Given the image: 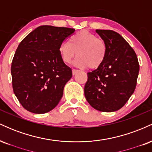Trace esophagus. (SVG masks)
Masks as SVG:
<instances>
[{"instance_id":"1","label":"esophagus","mask_w":152,"mask_h":152,"mask_svg":"<svg viewBox=\"0 0 152 152\" xmlns=\"http://www.w3.org/2000/svg\"><path fill=\"white\" fill-rule=\"evenodd\" d=\"M78 71H79L76 70V69H73V70H72V74L74 76V75H76V74H77Z\"/></svg>"}]
</instances>
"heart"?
Instances as JSON below:
<instances>
[{
    "label": "heart",
    "mask_w": 152,
    "mask_h": 152,
    "mask_svg": "<svg viewBox=\"0 0 152 152\" xmlns=\"http://www.w3.org/2000/svg\"><path fill=\"white\" fill-rule=\"evenodd\" d=\"M58 51L65 64H70L77 54L78 57L75 61V65L79 68L89 67L96 69L100 67L105 60L107 46L102 38L83 30L73 35L69 43H61Z\"/></svg>",
    "instance_id": "b5f03b06"
}]
</instances>
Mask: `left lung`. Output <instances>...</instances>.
<instances>
[{
	"label": "left lung",
	"instance_id": "left-lung-1",
	"mask_svg": "<svg viewBox=\"0 0 152 152\" xmlns=\"http://www.w3.org/2000/svg\"><path fill=\"white\" fill-rule=\"evenodd\" d=\"M96 32L105 41L107 53L102 65L87 74L84 95L95 109L113 112L123 107L133 94L139 64L134 49L121 35L111 30Z\"/></svg>",
	"mask_w": 152,
	"mask_h": 152
}]
</instances>
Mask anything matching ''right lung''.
I'll list each match as a JSON object with an SVG mask.
<instances>
[{
	"label": "right lung",
	"mask_w": 152,
	"mask_h": 152,
	"mask_svg": "<svg viewBox=\"0 0 152 152\" xmlns=\"http://www.w3.org/2000/svg\"><path fill=\"white\" fill-rule=\"evenodd\" d=\"M75 29L41 26L18 45L11 64L13 89L24 109L34 114L51 111L60 102L72 71L58 47Z\"/></svg>",
	"instance_id": "right-lung-1"
}]
</instances>
